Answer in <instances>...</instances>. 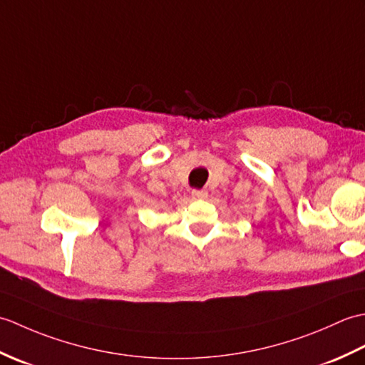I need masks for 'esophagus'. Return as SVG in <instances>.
<instances>
[{
    "instance_id": "1",
    "label": "esophagus",
    "mask_w": 365,
    "mask_h": 365,
    "mask_svg": "<svg viewBox=\"0 0 365 365\" xmlns=\"http://www.w3.org/2000/svg\"><path fill=\"white\" fill-rule=\"evenodd\" d=\"M192 199H205L207 197V191L205 190H195L191 192Z\"/></svg>"
}]
</instances>
